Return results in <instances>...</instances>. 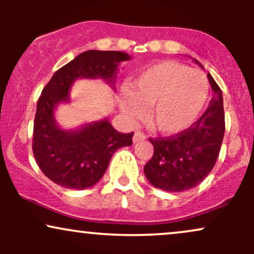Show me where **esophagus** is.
Returning a JSON list of instances; mask_svg holds the SVG:
<instances>
[{"instance_id": "obj_1", "label": "esophagus", "mask_w": 254, "mask_h": 254, "mask_svg": "<svg viewBox=\"0 0 254 254\" xmlns=\"http://www.w3.org/2000/svg\"><path fill=\"white\" fill-rule=\"evenodd\" d=\"M145 138H147V136H145L144 133L137 131V132H135V135H133V137H132V142L133 143H137V142L143 141V139H145Z\"/></svg>"}]
</instances>
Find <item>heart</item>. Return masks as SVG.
I'll use <instances>...</instances> for the list:
<instances>
[{
  "label": "heart",
  "mask_w": 254,
  "mask_h": 254,
  "mask_svg": "<svg viewBox=\"0 0 254 254\" xmlns=\"http://www.w3.org/2000/svg\"><path fill=\"white\" fill-rule=\"evenodd\" d=\"M209 82L203 72L177 62L154 64L135 78L132 94L122 99V109L131 121L150 107L149 121L164 133H178L194 124L205 107Z\"/></svg>",
  "instance_id": "obj_1"
}]
</instances>
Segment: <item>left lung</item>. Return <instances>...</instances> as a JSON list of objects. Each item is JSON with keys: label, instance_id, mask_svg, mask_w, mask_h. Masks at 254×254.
<instances>
[{"label": "left lung", "instance_id": "8db88e82", "mask_svg": "<svg viewBox=\"0 0 254 254\" xmlns=\"http://www.w3.org/2000/svg\"><path fill=\"white\" fill-rule=\"evenodd\" d=\"M193 62L204 69L197 60ZM208 78L214 97L202 117L176 136L150 139L154 154L144 166V174L157 189L168 192L190 190L214 168L224 135L223 97L209 72Z\"/></svg>", "mask_w": 254, "mask_h": 254}]
</instances>
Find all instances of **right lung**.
Here are the masks:
<instances>
[{
	"label": "right lung",
	"instance_id": "1",
	"mask_svg": "<svg viewBox=\"0 0 254 254\" xmlns=\"http://www.w3.org/2000/svg\"><path fill=\"white\" fill-rule=\"evenodd\" d=\"M131 60L122 51H84L55 72L37 104L33 154L39 168L57 185L84 190L95 185L119 148L132 144L133 132L122 133L109 118L66 130L58 125L55 112L70 103V89L78 78L100 80L116 92L118 65Z\"/></svg>",
	"mask_w": 254,
	"mask_h": 254
}]
</instances>
